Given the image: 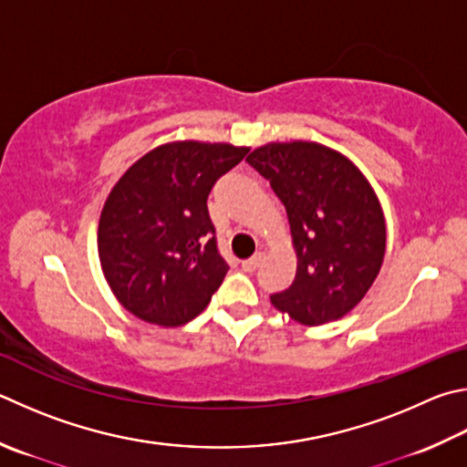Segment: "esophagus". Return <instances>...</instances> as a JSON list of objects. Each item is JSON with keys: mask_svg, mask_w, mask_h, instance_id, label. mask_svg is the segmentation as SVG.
I'll list each match as a JSON object with an SVG mask.
<instances>
[{"mask_svg": "<svg viewBox=\"0 0 467 467\" xmlns=\"http://www.w3.org/2000/svg\"><path fill=\"white\" fill-rule=\"evenodd\" d=\"M265 259V255H263V253H255V255H253L251 259H244L243 263H241V267H243V271H255L259 265H261V261Z\"/></svg>", "mask_w": 467, "mask_h": 467, "instance_id": "1", "label": "esophagus"}]
</instances>
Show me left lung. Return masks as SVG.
Wrapping results in <instances>:
<instances>
[{
	"label": "left lung",
	"instance_id": "1",
	"mask_svg": "<svg viewBox=\"0 0 467 467\" xmlns=\"http://www.w3.org/2000/svg\"><path fill=\"white\" fill-rule=\"evenodd\" d=\"M247 161L282 200L296 253L294 282L271 304L306 327L349 315L386 255L384 210L368 177L315 140L267 142Z\"/></svg>",
	"mask_w": 467,
	"mask_h": 467
}]
</instances>
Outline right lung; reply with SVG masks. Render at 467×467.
I'll list each match as a JSON object with an SVG mask.
<instances>
[{
  "label": "right lung",
  "instance_id": "obj_1",
  "mask_svg": "<svg viewBox=\"0 0 467 467\" xmlns=\"http://www.w3.org/2000/svg\"><path fill=\"white\" fill-rule=\"evenodd\" d=\"M249 147L171 140L126 169L104 202L98 255L122 306L157 327H182L208 306L228 271L212 236L208 193Z\"/></svg>",
  "mask_w": 467,
  "mask_h": 467
}]
</instances>
